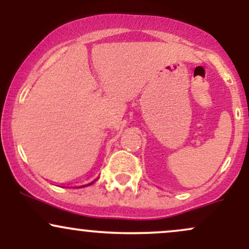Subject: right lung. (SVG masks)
I'll use <instances>...</instances> for the list:
<instances>
[{"label": "right lung", "instance_id": "add662e5", "mask_svg": "<svg viewBox=\"0 0 249 249\" xmlns=\"http://www.w3.org/2000/svg\"><path fill=\"white\" fill-rule=\"evenodd\" d=\"M96 180H97V179H96ZM96 180H95V181H96ZM95 181L90 182V184H88V185H83V186H79V187H85V186H89V185H92V184H93V182H95Z\"/></svg>", "mask_w": 249, "mask_h": 249}]
</instances>
